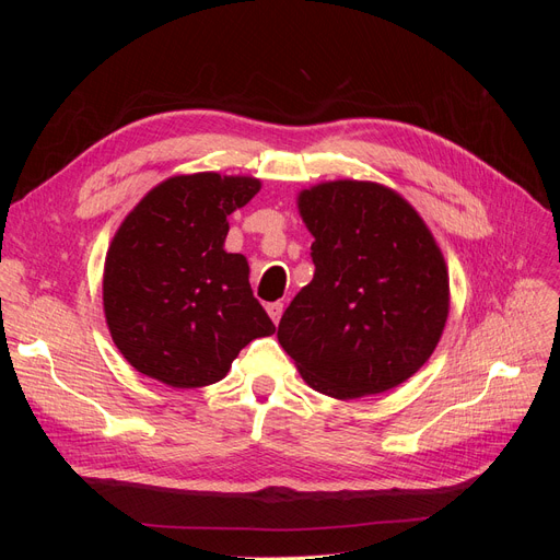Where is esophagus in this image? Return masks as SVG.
Segmentation results:
<instances>
[{
  "mask_svg": "<svg viewBox=\"0 0 560 560\" xmlns=\"http://www.w3.org/2000/svg\"><path fill=\"white\" fill-rule=\"evenodd\" d=\"M282 311H284V306H282L280 301H273V303H268V306H266V313L270 315V319L276 322V325H278L280 317H282Z\"/></svg>",
  "mask_w": 560,
  "mask_h": 560,
  "instance_id": "34e87169",
  "label": "esophagus"
}]
</instances>
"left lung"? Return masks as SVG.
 I'll use <instances>...</instances> for the list:
<instances>
[{
    "label": "left lung",
    "mask_w": 560,
    "mask_h": 560,
    "mask_svg": "<svg viewBox=\"0 0 560 560\" xmlns=\"http://www.w3.org/2000/svg\"><path fill=\"white\" fill-rule=\"evenodd\" d=\"M313 233V280L284 311L278 341L313 389L358 399L430 360L448 317V270L420 214L376 182L299 194Z\"/></svg>",
    "instance_id": "left-lung-1"
}]
</instances>
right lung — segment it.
Returning <instances> with one entry per match:
<instances>
[{
  "mask_svg": "<svg viewBox=\"0 0 560 560\" xmlns=\"http://www.w3.org/2000/svg\"><path fill=\"white\" fill-rule=\"evenodd\" d=\"M261 189L254 177L177 175L154 186L118 226L103 301L116 348L171 387L222 381L276 325L249 287L243 254L224 249L229 214Z\"/></svg>",
  "mask_w": 560,
  "mask_h": 560,
  "instance_id": "add662e5",
  "label": "right lung"
}]
</instances>
